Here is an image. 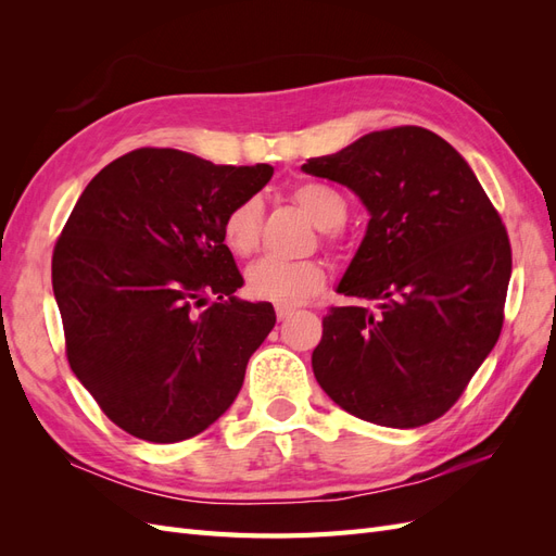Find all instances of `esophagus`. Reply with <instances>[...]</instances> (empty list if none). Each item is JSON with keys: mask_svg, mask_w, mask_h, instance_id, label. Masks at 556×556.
Segmentation results:
<instances>
[{"mask_svg": "<svg viewBox=\"0 0 556 556\" xmlns=\"http://www.w3.org/2000/svg\"><path fill=\"white\" fill-rule=\"evenodd\" d=\"M292 313H294V308H292V306H285V304H278V306H276V315H278V319H288Z\"/></svg>", "mask_w": 556, "mask_h": 556, "instance_id": "esophagus-1", "label": "esophagus"}]
</instances>
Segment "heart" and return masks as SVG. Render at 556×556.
<instances>
[{
  "instance_id": "b5f03b06",
  "label": "heart",
  "mask_w": 556,
  "mask_h": 556,
  "mask_svg": "<svg viewBox=\"0 0 556 556\" xmlns=\"http://www.w3.org/2000/svg\"><path fill=\"white\" fill-rule=\"evenodd\" d=\"M294 204L308 215V220L323 231L339 229L345 223V199L329 185L304 182L292 192ZM262 201L250 197L239 201L223 223V241L237 257H250L260 245ZM325 268L315 260L282 262L264 257L245 271V290L255 299L294 306L325 288Z\"/></svg>"
}]
</instances>
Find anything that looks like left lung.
<instances>
[{
    "instance_id": "1",
    "label": "left lung",
    "mask_w": 556,
    "mask_h": 556,
    "mask_svg": "<svg viewBox=\"0 0 556 556\" xmlns=\"http://www.w3.org/2000/svg\"><path fill=\"white\" fill-rule=\"evenodd\" d=\"M301 172L345 185L368 211L313 350L319 387L366 422L415 429L452 408L498 341L510 280L506 227L473 169L439 134H364Z\"/></svg>"
}]
</instances>
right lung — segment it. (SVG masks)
I'll use <instances>...</instances> for the list:
<instances>
[{"mask_svg": "<svg viewBox=\"0 0 556 556\" xmlns=\"http://www.w3.org/2000/svg\"><path fill=\"white\" fill-rule=\"evenodd\" d=\"M271 164H213L139 148L83 190L53 252L66 357L111 422L148 443L208 429L241 392L276 313L239 299L225 215ZM215 295L204 312L193 308Z\"/></svg>", "mask_w": 556, "mask_h": 556, "instance_id": "add662e5", "label": "right lung"}]
</instances>
